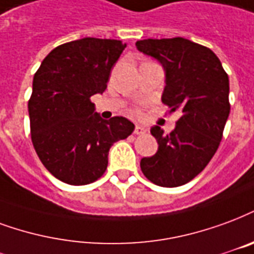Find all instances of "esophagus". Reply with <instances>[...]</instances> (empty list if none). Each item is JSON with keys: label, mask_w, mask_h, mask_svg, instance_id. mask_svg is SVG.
Wrapping results in <instances>:
<instances>
[{"label": "esophagus", "mask_w": 254, "mask_h": 254, "mask_svg": "<svg viewBox=\"0 0 254 254\" xmlns=\"http://www.w3.org/2000/svg\"><path fill=\"white\" fill-rule=\"evenodd\" d=\"M146 133V129L144 127H141V125H136V127H134V134H145Z\"/></svg>", "instance_id": "34e87169"}]
</instances>
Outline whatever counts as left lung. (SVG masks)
Instances as JSON below:
<instances>
[{
  "instance_id": "left-lung-1",
  "label": "left lung",
  "mask_w": 254,
  "mask_h": 254,
  "mask_svg": "<svg viewBox=\"0 0 254 254\" xmlns=\"http://www.w3.org/2000/svg\"><path fill=\"white\" fill-rule=\"evenodd\" d=\"M136 47L163 65L161 101L171 113H182L170 134L157 125L151 127L159 148L142 157L140 167L160 187L183 186L204 170L222 140L230 113L229 76L213 51L183 37L145 39Z\"/></svg>"
}]
</instances>
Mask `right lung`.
Wrapping results in <instances>:
<instances>
[{
    "mask_svg": "<svg viewBox=\"0 0 254 254\" xmlns=\"http://www.w3.org/2000/svg\"><path fill=\"white\" fill-rule=\"evenodd\" d=\"M125 47L95 37L69 41L51 51L33 76L28 102L32 142L47 170L67 185L99 179L110 146L134 129L125 117L101 118L90 101L106 90Z\"/></svg>",
    "mask_w": 254,
    "mask_h": 254,
    "instance_id": "add662e5",
    "label": "right lung"
}]
</instances>
